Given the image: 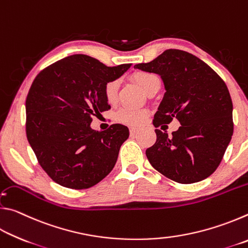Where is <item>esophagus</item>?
<instances>
[{
	"label": "esophagus",
	"instance_id": "1",
	"mask_svg": "<svg viewBox=\"0 0 248 248\" xmlns=\"http://www.w3.org/2000/svg\"><path fill=\"white\" fill-rule=\"evenodd\" d=\"M138 131H139V129L138 128H130V134H131V136H133V134H136Z\"/></svg>",
	"mask_w": 248,
	"mask_h": 248
}]
</instances>
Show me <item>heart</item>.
<instances>
[{
    "mask_svg": "<svg viewBox=\"0 0 248 248\" xmlns=\"http://www.w3.org/2000/svg\"><path fill=\"white\" fill-rule=\"evenodd\" d=\"M136 82L138 83L142 90L145 93L149 91V89L153 84L159 81L158 78L155 74L152 73H139L136 75ZM119 84L117 81H111L106 84L105 86V96L109 103H114L117 98V94H118ZM149 112L146 109L143 108H131V107H123L120 108L116 114V119L119 123H123L128 125H139L148 117Z\"/></svg>",
    "mask_w": 248,
    "mask_h": 248,
    "instance_id": "heart-1",
    "label": "heart"
}]
</instances>
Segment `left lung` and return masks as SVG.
Listing matches in <instances>:
<instances>
[{
  "label": "left lung",
  "instance_id": "8db88e82",
  "mask_svg": "<svg viewBox=\"0 0 248 248\" xmlns=\"http://www.w3.org/2000/svg\"><path fill=\"white\" fill-rule=\"evenodd\" d=\"M134 69L157 74L164 83L154 127L162 128L174 118L182 124L171 136L155 130L156 142L145 151L151 165L180 184L209 177L233 136V104L223 79L199 58L177 49Z\"/></svg>",
  "mask_w": 248,
  "mask_h": 248
}]
</instances>
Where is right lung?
I'll return each mask as SVG.
<instances>
[{
    "mask_svg": "<svg viewBox=\"0 0 248 248\" xmlns=\"http://www.w3.org/2000/svg\"><path fill=\"white\" fill-rule=\"evenodd\" d=\"M131 63L107 66L86 54H73L41 71L26 98V134L40 166L53 182L86 189L110 173L129 129L115 124L91 128L92 116L108 110L106 84Z\"/></svg>",
    "mask_w": 248,
    "mask_h": 248,
    "instance_id": "add662e5",
    "label": "right lung"
}]
</instances>
